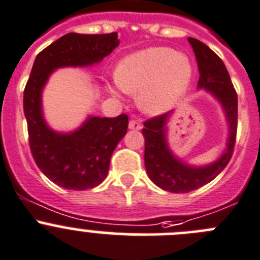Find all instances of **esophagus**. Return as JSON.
Instances as JSON below:
<instances>
[{
	"label": "esophagus",
	"mask_w": 260,
	"mask_h": 260,
	"mask_svg": "<svg viewBox=\"0 0 260 260\" xmlns=\"http://www.w3.org/2000/svg\"><path fill=\"white\" fill-rule=\"evenodd\" d=\"M128 127H129V129L140 131L142 128V125H141V123L138 122V120H136V119H132V120H129V124H128Z\"/></svg>",
	"instance_id": "obj_1"
}]
</instances>
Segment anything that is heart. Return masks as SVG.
Listing matches in <instances>:
<instances>
[{
    "label": "heart",
    "instance_id": "1",
    "mask_svg": "<svg viewBox=\"0 0 260 260\" xmlns=\"http://www.w3.org/2000/svg\"><path fill=\"white\" fill-rule=\"evenodd\" d=\"M191 77L192 65L187 56L168 47H151L123 59L115 82L128 93L140 92L138 101L145 111L159 114L183 96Z\"/></svg>",
    "mask_w": 260,
    "mask_h": 260
}]
</instances>
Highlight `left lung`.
Wrapping results in <instances>:
<instances>
[{
	"mask_svg": "<svg viewBox=\"0 0 260 260\" xmlns=\"http://www.w3.org/2000/svg\"><path fill=\"white\" fill-rule=\"evenodd\" d=\"M198 61V87L212 92L222 104L230 124L227 150L213 164L191 167L182 163L167 145L166 124L168 114L152 116L144 123L145 167L155 185L169 192L185 193L207 185L215 178L231 160L237 133V93L234 88L227 68L214 51L196 38H188Z\"/></svg>",
	"mask_w": 260,
	"mask_h": 260,
	"instance_id": "8db88e82",
	"label": "left lung"
}]
</instances>
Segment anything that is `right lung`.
<instances>
[{"label": "right lung", "instance_id": "1", "mask_svg": "<svg viewBox=\"0 0 260 260\" xmlns=\"http://www.w3.org/2000/svg\"><path fill=\"white\" fill-rule=\"evenodd\" d=\"M118 45L115 31L108 35L68 33L38 53L26 82L24 115L31 155L42 173L67 190H88L105 179L111 154L127 133L128 116H89L79 129L62 135L46 124L41 93L55 69L99 62Z\"/></svg>", "mask_w": 260, "mask_h": 260}]
</instances>
